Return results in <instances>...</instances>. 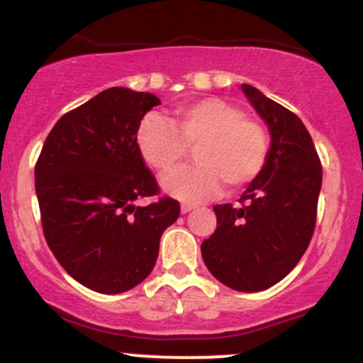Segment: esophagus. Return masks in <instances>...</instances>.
<instances>
[{
	"mask_svg": "<svg viewBox=\"0 0 363 363\" xmlns=\"http://www.w3.org/2000/svg\"><path fill=\"white\" fill-rule=\"evenodd\" d=\"M194 208H196V206H194V204H182V213L183 214H185V213H189V211H192V209Z\"/></svg>",
	"mask_w": 363,
	"mask_h": 363,
	"instance_id": "esophagus-1",
	"label": "esophagus"
}]
</instances>
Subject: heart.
I'll return each instance as SVG.
<instances>
[{"label": "heart", "instance_id": "1", "mask_svg": "<svg viewBox=\"0 0 363 363\" xmlns=\"http://www.w3.org/2000/svg\"><path fill=\"white\" fill-rule=\"evenodd\" d=\"M186 147H197V166L169 171L161 178L167 196L186 204L213 197L221 183L228 192L251 185L268 161L263 124L218 96L178 105L171 123L157 114L147 116L136 131V149L155 171L177 166Z\"/></svg>", "mask_w": 363, "mask_h": 363}]
</instances>
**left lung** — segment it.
Here are the masks:
<instances>
[{"label":"left lung","instance_id":"8db88e82","mask_svg":"<svg viewBox=\"0 0 363 363\" xmlns=\"http://www.w3.org/2000/svg\"><path fill=\"white\" fill-rule=\"evenodd\" d=\"M242 91L270 130L268 161L240 196L239 208L214 206L218 227L201 252L221 284L256 292L280 282L305 255L317 221L322 164L294 112L255 86L242 84Z\"/></svg>","mask_w":363,"mask_h":363}]
</instances>
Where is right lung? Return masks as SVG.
I'll list each match as a JSON object with an SVG mask.
<instances>
[{
  "instance_id": "obj_1",
  "label": "right lung",
  "mask_w": 363,
  "mask_h": 363,
  "mask_svg": "<svg viewBox=\"0 0 363 363\" xmlns=\"http://www.w3.org/2000/svg\"><path fill=\"white\" fill-rule=\"evenodd\" d=\"M161 100L152 93L108 88L67 112L46 136L34 167L45 239L72 279L119 294L145 280L162 232L180 204L159 185L136 149L140 121Z\"/></svg>"
}]
</instances>
